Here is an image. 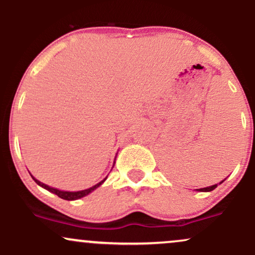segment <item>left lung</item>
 Instances as JSON below:
<instances>
[{
    "instance_id": "obj_1",
    "label": "left lung",
    "mask_w": 255,
    "mask_h": 255,
    "mask_svg": "<svg viewBox=\"0 0 255 255\" xmlns=\"http://www.w3.org/2000/svg\"><path fill=\"white\" fill-rule=\"evenodd\" d=\"M222 182H223V181H222ZM222 182H219V183H222ZM216 187H217V184H213V186L206 187V188H200V189H197V191H200V192H211V191H213V189L216 188Z\"/></svg>"
}]
</instances>
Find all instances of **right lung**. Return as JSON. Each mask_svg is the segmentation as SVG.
<instances>
[{"instance_id":"1","label":"right lung","mask_w":255,"mask_h":255,"mask_svg":"<svg viewBox=\"0 0 255 255\" xmlns=\"http://www.w3.org/2000/svg\"><path fill=\"white\" fill-rule=\"evenodd\" d=\"M31 176H32V175H31ZM32 178H33V180L36 181V183H37V184H39L40 187H43V188H45L46 191H49V192L54 193V194H56L57 197H60V198L64 199V200H77V199H80V198H83V197H86L87 194H90L91 192L95 191L96 188H98V187L101 186V184L103 183L105 180H107V177H105L103 181H101V182H99V183L95 184V186H92V187H91V188L84 189V191H79V192H64V191H60V189L52 188V187H49L48 184H44V183H42V182H40V181L36 180V178H34L33 176H32Z\"/></svg>"}]
</instances>
